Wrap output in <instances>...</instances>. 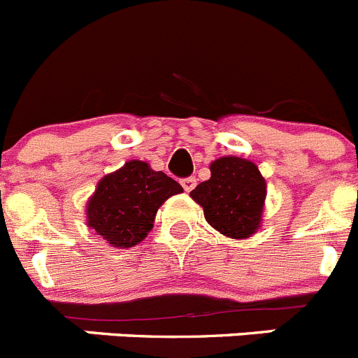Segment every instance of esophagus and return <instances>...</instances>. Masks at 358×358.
Masks as SVG:
<instances>
[{
    "label": "esophagus",
    "mask_w": 358,
    "mask_h": 358,
    "mask_svg": "<svg viewBox=\"0 0 358 358\" xmlns=\"http://www.w3.org/2000/svg\"><path fill=\"white\" fill-rule=\"evenodd\" d=\"M181 185L185 192H192L197 186V179L195 177H185V179H181Z\"/></svg>",
    "instance_id": "34e87169"
}]
</instances>
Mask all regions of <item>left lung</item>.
Returning a JSON list of instances; mask_svg holds the SVG:
<instances>
[{
    "instance_id": "left-lung-1",
    "label": "left lung",
    "mask_w": 358,
    "mask_h": 358,
    "mask_svg": "<svg viewBox=\"0 0 358 358\" xmlns=\"http://www.w3.org/2000/svg\"><path fill=\"white\" fill-rule=\"evenodd\" d=\"M211 177L192 189L208 222L229 238H248L260 227L265 181L255 163L220 157L210 166Z\"/></svg>"
}]
</instances>
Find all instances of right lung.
Returning <instances> with one entry per match:
<instances>
[{
    "label": "right lung",
    "instance_id": "obj_1",
    "mask_svg": "<svg viewBox=\"0 0 358 358\" xmlns=\"http://www.w3.org/2000/svg\"><path fill=\"white\" fill-rule=\"evenodd\" d=\"M182 186L143 161H129L98 182L87 202V226L113 248H132L154 226L157 210Z\"/></svg>",
    "mask_w": 358,
    "mask_h": 358
}]
</instances>
